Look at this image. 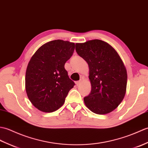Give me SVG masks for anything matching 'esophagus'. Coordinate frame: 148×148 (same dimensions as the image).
<instances>
[{
  "label": "esophagus",
  "instance_id": "obj_1",
  "mask_svg": "<svg viewBox=\"0 0 148 148\" xmlns=\"http://www.w3.org/2000/svg\"><path fill=\"white\" fill-rule=\"evenodd\" d=\"M81 83H82V80H80L76 82V84H77V86H78V85H80L81 84Z\"/></svg>",
  "mask_w": 148,
  "mask_h": 148
}]
</instances>
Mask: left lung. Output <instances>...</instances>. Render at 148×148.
<instances>
[{
    "label": "left lung",
    "instance_id": "left-lung-1",
    "mask_svg": "<svg viewBox=\"0 0 148 148\" xmlns=\"http://www.w3.org/2000/svg\"><path fill=\"white\" fill-rule=\"evenodd\" d=\"M77 53L88 63L91 91L84 98L93 113H109L119 106L126 92L127 74L116 51L103 40L75 44Z\"/></svg>",
    "mask_w": 148,
    "mask_h": 148
}]
</instances>
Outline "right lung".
<instances>
[{"label":"right lung","instance_id":"1","mask_svg":"<svg viewBox=\"0 0 148 148\" xmlns=\"http://www.w3.org/2000/svg\"><path fill=\"white\" fill-rule=\"evenodd\" d=\"M74 50V43L55 40L42 45L32 57L26 71L25 88L29 100L38 110L50 113L63 106L75 85L64 68Z\"/></svg>","mask_w":148,"mask_h":148}]
</instances>
